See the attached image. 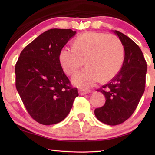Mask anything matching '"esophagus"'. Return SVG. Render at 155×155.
<instances>
[{"mask_svg": "<svg viewBox=\"0 0 155 155\" xmlns=\"http://www.w3.org/2000/svg\"><path fill=\"white\" fill-rule=\"evenodd\" d=\"M90 91H91V90H79V91H78V93H79L81 96H83V95H85V94L90 93Z\"/></svg>", "mask_w": 155, "mask_h": 155, "instance_id": "1", "label": "esophagus"}]
</instances>
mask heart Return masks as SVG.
Returning <instances> with one entry per match:
<instances>
[{"label":"heart","instance_id":"heart-1","mask_svg":"<svg viewBox=\"0 0 155 155\" xmlns=\"http://www.w3.org/2000/svg\"><path fill=\"white\" fill-rule=\"evenodd\" d=\"M124 57L122 41L114 34L90 31L76 39L74 48L64 47L59 52L60 64L68 75H72L83 66L85 69L74 75L76 86L87 88L100 78L108 81L120 71Z\"/></svg>","mask_w":155,"mask_h":155}]
</instances>
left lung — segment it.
<instances>
[{"instance_id":"left-lung-1","label":"left lung","mask_w":155,"mask_h":155,"mask_svg":"<svg viewBox=\"0 0 155 155\" xmlns=\"http://www.w3.org/2000/svg\"><path fill=\"white\" fill-rule=\"evenodd\" d=\"M114 33L124 46V59L119 72L98 90L106 98L104 105L94 114L99 121L115 126L132 115L145 90L147 64L137 44L118 31Z\"/></svg>"}]
</instances>
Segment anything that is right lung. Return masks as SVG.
<instances>
[{
  "label": "right lung",
  "mask_w": 155,
  "mask_h": 155,
  "mask_svg": "<svg viewBox=\"0 0 155 155\" xmlns=\"http://www.w3.org/2000/svg\"><path fill=\"white\" fill-rule=\"evenodd\" d=\"M75 34L72 29L45 31L22 50L15 64L18 92L31 117L40 124L64 120L78 96L59 59L61 50Z\"/></svg>",
  "instance_id": "1"
}]
</instances>
